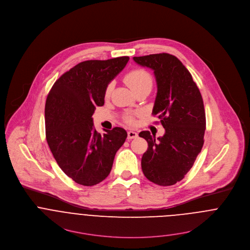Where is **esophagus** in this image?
I'll return each mask as SVG.
<instances>
[{"label":"esophagus","mask_w":250,"mask_h":250,"mask_svg":"<svg viewBox=\"0 0 250 250\" xmlns=\"http://www.w3.org/2000/svg\"><path fill=\"white\" fill-rule=\"evenodd\" d=\"M138 136L136 132L134 131H129L128 132V139H133V138H136Z\"/></svg>","instance_id":"1"}]
</instances>
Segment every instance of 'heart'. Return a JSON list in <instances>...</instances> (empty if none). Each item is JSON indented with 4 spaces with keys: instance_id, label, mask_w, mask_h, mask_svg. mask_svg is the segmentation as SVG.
Here are the masks:
<instances>
[{
    "instance_id": "b5f03b06",
    "label": "heart",
    "mask_w": 250,
    "mask_h": 250,
    "mask_svg": "<svg viewBox=\"0 0 250 250\" xmlns=\"http://www.w3.org/2000/svg\"><path fill=\"white\" fill-rule=\"evenodd\" d=\"M124 81L134 92H136L140 89L146 88V87L152 88V85H153V79H152L151 74L148 71H146L145 69H141V68H136V69H133V70L129 71L125 75ZM113 89H114V84L113 83L108 84V86L106 87V90H105L106 97L111 95ZM124 120L129 124H133L135 122V118H134L133 114H126L124 117Z\"/></svg>"
}]
</instances>
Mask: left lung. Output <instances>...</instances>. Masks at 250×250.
<instances>
[{
	"instance_id": "8db88e82",
	"label": "left lung",
	"mask_w": 250,
	"mask_h": 250,
	"mask_svg": "<svg viewBox=\"0 0 250 250\" xmlns=\"http://www.w3.org/2000/svg\"><path fill=\"white\" fill-rule=\"evenodd\" d=\"M134 61L154 70L158 92L153 114L165 129L158 138L149 131L139 133L148 142L141 159L142 172L158 185H173L182 181L202 151L206 126L203 97L176 56L158 53L134 57Z\"/></svg>"
}]
</instances>
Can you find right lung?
<instances>
[{
  "mask_svg": "<svg viewBox=\"0 0 250 250\" xmlns=\"http://www.w3.org/2000/svg\"><path fill=\"white\" fill-rule=\"evenodd\" d=\"M129 59L122 56L81 62L61 75L47 94L48 147L62 171L78 184L92 186L104 181L126 140L127 132L120 127L99 134L91 116L96 106L104 105L106 87Z\"/></svg>",
  "mask_w": 250,
  "mask_h": 250,
  "instance_id": "right-lung-1",
  "label": "right lung"
}]
</instances>
